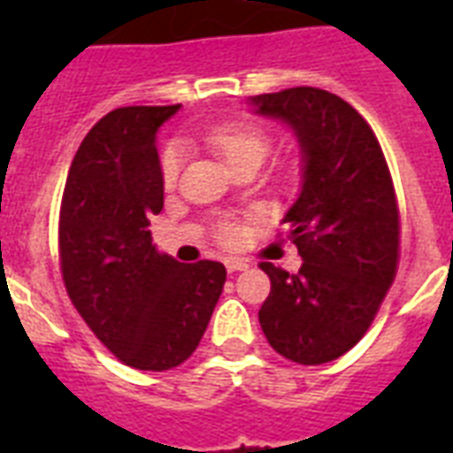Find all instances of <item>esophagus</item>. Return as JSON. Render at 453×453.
Returning a JSON list of instances; mask_svg holds the SVG:
<instances>
[{
	"label": "esophagus",
	"instance_id": "obj_1",
	"mask_svg": "<svg viewBox=\"0 0 453 453\" xmlns=\"http://www.w3.org/2000/svg\"><path fill=\"white\" fill-rule=\"evenodd\" d=\"M226 268H227V273L233 275V273H242V270H247L249 263L242 261V258H227Z\"/></svg>",
	"mask_w": 453,
	"mask_h": 453
}]
</instances>
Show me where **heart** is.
<instances>
[{
  "mask_svg": "<svg viewBox=\"0 0 453 453\" xmlns=\"http://www.w3.org/2000/svg\"><path fill=\"white\" fill-rule=\"evenodd\" d=\"M206 141L211 145L213 150L219 152L223 159L227 162V166L233 169L237 164L249 162H263L265 155L270 150V138L268 134L258 127H251V124H223V127H216L206 134ZM180 159H183V152L178 145H169L162 155V180L166 188L176 183L178 171H180ZM240 237V230L230 220H223L219 226V240L226 242V244H233Z\"/></svg>",
  "mask_w": 453,
  "mask_h": 453,
  "instance_id": "heart-1",
  "label": "heart"
}]
</instances>
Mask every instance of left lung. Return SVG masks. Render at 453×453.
<instances>
[{"instance_id": "obj_1", "label": "left lung", "mask_w": 453, "mask_h": 453, "mask_svg": "<svg viewBox=\"0 0 453 453\" xmlns=\"http://www.w3.org/2000/svg\"><path fill=\"white\" fill-rule=\"evenodd\" d=\"M256 115L294 131L301 195L284 216L303 265L261 263L270 296L258 322L282 357L324 365L365 336L397 273L400 211L390 171L365 117L315 87L251 96Z\"/></svg>"}]
</instances>
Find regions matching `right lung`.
<instances>
[{
  "label": "right lung",
  "instance_id": "add662e5",
  "mask_svg": "<svg viewBox=\"0 0 453 453\" xmlns=\"http://www.w3.org/2000/svg\"><path fill=\"white\" fill-rule=\"evenodd\" d=\"M180 105H131L103 117L67 171L58 223L67 296L119 362L166 372L204 336L226 284L223 263H178L148 230L164 206L157 129Z\"/></svg>",
  "mask_w": 453,
  "mask_h": 453
}]
</instances>
